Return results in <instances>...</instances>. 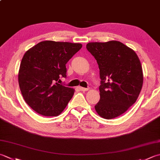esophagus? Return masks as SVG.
Returning a JSON list of instances; mask_svg holds the SVG:
<instances>
[{
  "mask_svg": "<svg viewBox=\"0 0 160 160\" xmlns=\"http://www.w3.org/2000/svg\"><path fill=\"white\" fill-rule=\"evenodd\" d=\"M78 88H79V89L80 91H82V92H86V91L89 90L88 88H84V87H79Z\"/></svg>",
  "mask_w": 160,
  "mask_h": 160,
  "instance_id": "esophagus-1",
  "label": "esophagus"
}]
</instances>
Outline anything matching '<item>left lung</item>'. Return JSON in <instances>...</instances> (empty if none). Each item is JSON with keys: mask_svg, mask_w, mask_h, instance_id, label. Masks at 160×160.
Returning <instances> with one entry per match:
<instances>
[{"mask_svg": "<svg viewBox=\"0 0 160 160\" xmlns=\"http://www.w3.org/2000/svg\"><path fill=\"white\" fill-rule=\"evenodd\" d=\"M86 47L96 59L101 80L96 111L105 119L117 117L136 102L142 90L139 59L132 49L118 41L90 42Z\"/></svg>", "mask_w": 160, "mask_h": 160, "instance_id": "1", "label": "left lung"}]
</instances>
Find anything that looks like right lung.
Segmentation results:
<instances>
[{
	"mask_svg": "<svg viewBox=\"0 0 160 160\" xmlns=\"http://www.w3.org/2000/svg\"><path fill=\"white\" fill-rule=\"evenodd\" d=\"M79 43L43 41L25 53L18 74L25 101L45 117H57L63 112L75 90L59 84L67 76L66 64L82 48Z\"/></svg>",
	"mask_w": 160,
	"mask_h": 160,
	"instance_id": "1",
	"label": "right lung"
}]
</instances>
